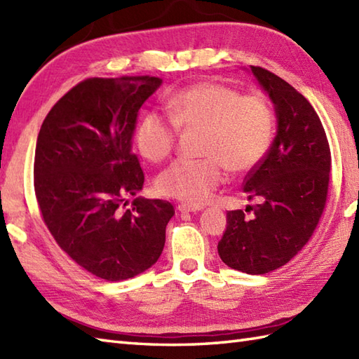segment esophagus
Masks as SVG:
<instances>
[{
    "instance_id": "esophagus-1",
    "label": "esophagus",
    "mask_w": 359,
    "mask_h": 359,
    "mask_svg": "<svg viewBox=\"0 0 359 359\" xmlns=\"http://www.w3.org/2000/svg\"><path fill=\"white\" fill-rule=\"evenodd\" d=\"M177 210L180 212H197L203 210V207H201V205H189V203H179Z\"/></svg>"
}]
</instances>
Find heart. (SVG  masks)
<instances>
[{
    "mask_svg": "<svg viewBox=\"0 0 359 359\" xmlns=\"http://www.w3.org/2000/svg\"><path fill=\"white\" fill-rule=\"evenodd\" d=\"M170 118L147 112L135 126V147L152 163L170 157L179 128H203V158H179L157 177L160 194L189 205L207 202L228 168L245 174L261 163L273 137V111L262 95H242L219 81H199L168 97Z\"/></svg>",
    "mask_w": 359,
    "mask_h": 359,
    "instance_id": "b5f03b06",
    "label": "heart"
}]
</instances>
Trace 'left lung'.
<instances>
[{"mask_svg":"<svg viewBox=\"0 0 359 359\" xmlns=\"http://www.w3.org/2000/svg\"><path fill=\"white\" fill-rule=\"evenodd\" d=\"M271 98L276 137L265 157L243 180L248 201L226 212V230L217 243L230 269L265 274L285 265L310 241L323 216L329 191L332 156L324 126L306 97L278 75L251 66Z\"/></svg>","mask_w":359,"mask_h":359,"instance_id":"1","label":"left lung"}]
</instances>
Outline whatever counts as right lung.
<instances>
[{
	"label": "right lung",
	"instance_id": "1",
	"mask_svg": "<svg viewBox=\"0 0 359 359\" xmlns=\"http://www.w3.org/2000/svg\"><path fill=\"white\" fill-rule=\"evenodd\" d=\"M162 79L140 75L80 81L53 104L36 139L34 187L46 226L94 276L134 278L157 262L174 208L135 197L144 174L133 152L142 104Z\"/></svg>",
	"mask_w": 359,
	"mask_h": 359
}]
</instances>
